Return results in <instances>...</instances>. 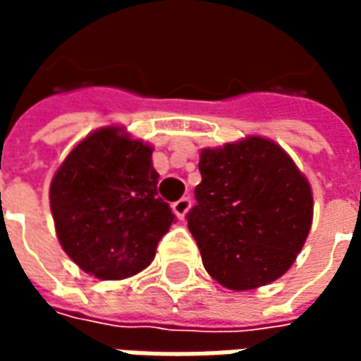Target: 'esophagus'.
I'll use <instances>...</instances> for the list:
<instances>
[{
    "label": "esophagus",
    "mask_w": 361,
    "mask_h": 361,
    "mask_svg": "<svg viewBox=\"0 0 361 361\" xmlns=\"http://www.w3.org/2000/svg\"><path fill=\"white\" fill-rule=\"evenodd\" d=\"M189 207H191V199H189V197H181V199H178V201L172 204V211L178 219H183V216L188 214Z\"/></svg>",
    "instance_id": "34e87169"
}]
</instances>
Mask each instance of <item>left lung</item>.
Here are the masks:
<instances>
[{
    "label": "left lung",
    "mask_w": 361,
    "mask_h": 361,
    "mask_svg": "<svg viewBox=\"0 0 361 361\" xmlns=\"http://www.w3.org/2000/svg\"><path fill=\"white\" fill-rule=\"evenodd\" d=\"M197 204L185 214L207 272L230 290L265 286L294 263L310 234L307 180L279 145L250 137L199 160Z\"/></svg>",
    "instance_id": "1"
}]
</instances>
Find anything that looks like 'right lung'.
<instances>
[{"instance_id": "1", "label": "right lung", "mask_w": 361, "mask_h": 361, "mask_svg": "<svg viewBox=\"0 0 361 361\" xmlns=\"http://www.w3.org/2000/svg\"><path fill=\"white\" fill-rule=\"evenodd\" d=\"M150 157L149 145L104 127L69 152L51 180L59 243L96 279H127L149 267L172 226Z\"/></svg>"}]
</instances>
